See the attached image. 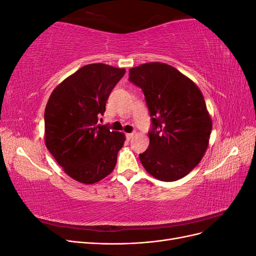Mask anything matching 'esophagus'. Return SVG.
Wrapping results in <instances>:
<instances>
[{
    "instance_id": "1",
    "label": "esophagus",
    "mask_w": 256,
    "mask_h": 256,
    "mask_svg": "<svg viewBox=\"0 0 256 256\" xmlns=\"http://www.w3.org/2000/svg\"><path fill=\"white\" fill-rule=\"evenodd\" d=\"M134 132H131V134H126V136H127L128 140H131V138H134Z\"/></svg>"
}]
</instances>
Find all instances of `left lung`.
<instances>
[{"label": "left lung", "mask_w": 256, "mask_h": 256, "mask_svg": "<svg viewBox=\"0 0 256 256\" xmlns=\"http://www.w3.org/2000/svg\"><path fill=\"white\" fill-rule=\"evenodd\" d=\"M129 81L142 88L152 118L150 146L138 154L142 166L159 180H180L200 164L212 134L202 92L176 68L158 62L129 69Z\"/></svg>", "instance_id": "8db88e82"}]
</instances>
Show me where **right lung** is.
Returning <instances> with one entry per match:
<instances>
[{
	"label": "right lung",
	"mask_w": 256,
	"mask_h": 256,
	"mask_svg": "<svg viewBox=\"0 0 256 256\" xmlns=\"http://www.w3.org/2000/svg\"><path fill=\"white\" fill-rule=\"evenodd\" d=\"M126 70L81 67L54 88L44 110V143L65 173L85 184L112 173L125 134L99 125L112 90Z\"/></svg>",
	"instance_id": "add662e5"
}]
</instances>
